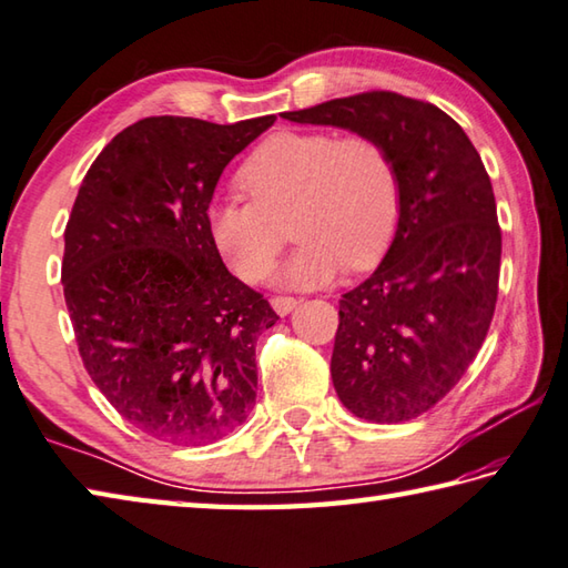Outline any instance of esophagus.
<instances>
[{
	"mask_svg": "<svg viewBox=\"0 0 568 568\" xmlns=\"http://www.w3.org/2000/svg\"><path fill=\"white\" fill-rule=\"evenodd\" d=\"M271 305H273V310L281 317H285V315H291L293 310L297 307V300L295 297H287V295H277V297H273L271 300Z\"/></svg>",
	"mask_w": 568,
	"mask_h": 568,
	"instance_id": "obj_1",
	"label": "esophagus"
}]
</instances>
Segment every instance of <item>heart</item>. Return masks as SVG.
Here are the masks:
<instances>
[{
  "label": "heart",
  "mask_w": 568,
  "mask_h": 568,
  "mask_svg": "<svg viewBox=\"0 0 568 568\" xmlns=\"http://www.w3.org/2000/svg\"><path fill=\"white\" fill-rule=\"evenodd\" d=\"M236 182L251 202H214L206 226L221 258L246 283L273 271L287 216L300 241L275 273L283 287L325 285L344 265L372 268L402 219V176L392 152L362 132H275L248 154Z\"/></svg>",
  "instance_id": "obj_1"
}]
</instances>
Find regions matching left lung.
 <instances>
[{
  "label": "left lung",
  "mask_w": 568,
  "mask_h": 568,
  "mask_svg": "<svg viewBox=\"0 0 568 568\" xmlns=\"http://www.w3.org/2000/svg\"><path fill=\"white\" fill-rule=\"evenodd\" d=\"M283 118L362 132L392 152L402 219L379 268L339 300L329 372L357 418L426 414L468 372L495 315L503 233L480 154L440 108L388 91Z\"/></svg>",
  "instance_id": "obj_1"
}]
</instances>
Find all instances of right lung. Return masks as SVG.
<instances>
[{"instance_id": "add662e5", "label": "right lung", "mask_w": 568, "mask_h": 568, "mask_svg": "<svg viewBox=\"0 0 568 568\" xmlns=\"http://www.w3.org/2000/svg\"><path fill=\"white\" fill-rule=\"evenodd\" d=\"M273 122L144 118L78 189L61 265L78 352L118 414L158 440L214 443L255 404V342L277 315L229 273L206 211L226 164Z\"/></svg>"}]
</instances>
